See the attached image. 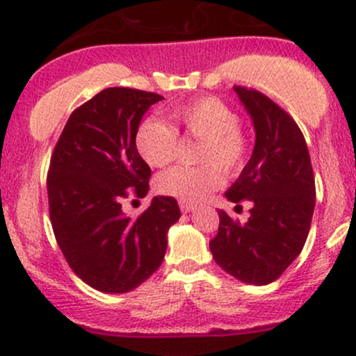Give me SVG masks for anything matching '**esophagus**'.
Instances as JSON below:
<instances>
[{
    "mask_svg": "<svg viewBox=\"0 0 356 356\" xmlns=\"http://www.w3.org/2000/svg\"><path fill=\"white\" fill-rule=\"evenodd\" d=\"M179 206H181L182 213H191V211H194V208H196V206L191 204V202H184V201L179 202Z\"/></svg>",
    "mask_w": 356,
    "mask_h": 356,
    "instance_id": "obj_1",
    "label": "esophagus"
}]
</instances>
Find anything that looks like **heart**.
<instances>
[{"label":"heart","instance_id":"obj_1","mask_svg":"<svg viewBox=\"0 0 356 356\" xmlns=\"http://www.w3.org/2000/svg\"><path fill=\"white\" fill-rule=\"evenodd\" d=\"M170 118L186 134L201 140V165H175L157 177V189L184 202H197L240 174L250 155V138L240 127V116L220 97L204 96L170 109ZM136 150L150 167H165L179 150V134L170 123L148 118L136 131ZM222 170L220 171L219 169Z\"/></svg>","mask_w":356,"mask_h":356}]
</instances>
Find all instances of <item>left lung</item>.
Returning a JSON list of instances; mask_svg holds the SVG:
<instances>
[{"instance_id":"obj_1","label":"left lung","mask_w":356,"mask_h":356,"mask_svg":"<svg viewBox=\"0 0 356 356\" xmlns=\"http://www.w3.org/2000/svg\"><path fill=\"white\" fill-rule=\"evenodd\" d=\"M233 89L253 120L255 147L225 196L236 204L250 201L252 209L245 225L218 211L220 228L209 248L229 275L265 286L282 275L306 243L316 202L314 174L292 116L257 89Z\"/></svg>"}]
</instances>
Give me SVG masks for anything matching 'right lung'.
<instances>
[{"label":"right lung","instance_id":"add662e5","mask_svg":"<svg viewBox=\"0 0 356 356\" xmlns=\"http://www.w3.org/2000/svg\"><path fill=\"white\" fill-rule=\"evenodd\" d=\"M163 97L131 88H108L74 109L58 136L49 174L54 235L79 279L121 294L162 265L167 232L181 218L177 201L157 196L138 218L121 201L147 196L152 170L136 150L142 116Z\"/></svg>","mask_w":356,"mask_h":356}]
</instances>
